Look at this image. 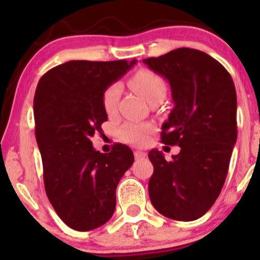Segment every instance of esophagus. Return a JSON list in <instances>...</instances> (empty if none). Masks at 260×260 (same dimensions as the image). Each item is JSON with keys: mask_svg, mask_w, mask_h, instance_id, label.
Masks as SVG:
<instances>
[{"mask_svg": "<svg viewBox=\"0 0 260 260\" xmlns=\"http://www.w3.org/2000/svg\"><path fill=\"white\" fill-rule=\"evenodd\" d=\"M145 156H147V154H145L144 151H140V150H136V151H134V157H136V160L144 159Z\"/></svg>", "mask_w": 260, "mask_h": 260, "instance_id": "34e87169", "label": "esophagus"}]
</instances>
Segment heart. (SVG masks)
I'll use <instances>...</instances> for the list:
<instances>
[{"mask_svg":"<svg viewBox=\"0 0 260 260\" xmlns=\"http://www.w3.org/2000/svg\"><path fill=\"white\" fill-rule=\"evenodd\" d=\"M129 84L134 91L144 98L149 104L157 99H165L168 94V86L159 74L153 71H139L131 78ZM122 91L121 83L115 82L110 84L103 92V107L109 116H112L117 109V101ZM151 131V126L148 123H136L127 122L122 124L118 129V136L124 142L131 144L143 145L147 143L148 134Z\"/></svg>","mask_w":260,"mask_h":260,"instance_id":"heart-1","label":"heart"}]
</instances>
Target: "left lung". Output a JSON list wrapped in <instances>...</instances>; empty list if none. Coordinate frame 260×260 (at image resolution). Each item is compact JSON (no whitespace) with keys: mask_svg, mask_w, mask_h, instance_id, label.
<instances>
[{"mask_svg":"<svg viewBox=\"0 0 260 260\" xmlns=\"http://www.w3.org/2000/svg\"><path fill=\"white\" fill-rule=\"evenodd\" d=\"M143 62L170 83L175 106L161 137L181 148L169 161L162 151H149V197L164 216L193 221L213 207L228 176L237 139L234 80L215 58L188 47Z\"/></svg>","mask_w":260,"mask_h":260,"instance_id":"1","label":"left lung"}]
</instances>
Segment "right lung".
Masks as SVG:
<instances>
[{
    "instance_id": "add662e5",
    "label": "right lung",
    "mask_w": 260,
    "mask_h": 260,
    "mask_svg": "<svg viewBox=\"0 0 260 260\" xmlns=\"http://www.w3.org/2000/svg\"><path fill=\"white\" fill-rule=\"evenodd\" d=\"M137 63L68 61L39 80L34 96L35 137L43 159L47 198L62 221L77 231H90L111 219L116 188L132 166L133 151L116 144L96 151L91 137L107 121L105 89Z\"/></svg>"
}]
</instances>
